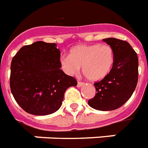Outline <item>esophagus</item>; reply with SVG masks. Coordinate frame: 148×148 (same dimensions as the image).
<instances>
[{"label": "esophagus", "mask_w": 148, "mask_h": 148, "mask_svg": "<svg viewBox=\"0 0 148 148\" xmlns=\"http://www.w3.org/2000/svg\"><path fill=\"white\" fill-rule=\"evenodd\" d=\"M85 85V83L82 82H77V86L78 87V88H80V87H82V85Z\"/></svg>", "instance_id": "esophagus-1"}]
</instances>
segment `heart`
<instances>
[{
	"label": "heart",
	"mask_w": 148,
	"mask_h": 148,
	"mask_svg": "<svg viewBox=\"0 0 148 148\" xmlns=\"http://www.w3.org/2000/svg\"><path fill=\"white\" fill-rule=\"evenodd\" d=\"M60 63L68 75H74L80 66L90 82H99L110 74L114 63V52L108 45H78L71 48L69 56H62Z\"/></svg>",
	"instance_id": "heart-1"
}]
</instances>
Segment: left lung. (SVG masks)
<instances>
[{"mask_svg":"<svg viewBox=\"0 0 148 148\" xmlns=\"http://www.w3.org/2000/svg\"><path fill=\"white\" fill-rule=\"evenodd\" d=\"M103 40L114 52L113 68L107 77L94 83L96 96L88 101L91 108L98 110H113L130 99L138 82V57L125 40L106 38Z\"/></svg>","mask_w":148,"mask_h":148,"instance_id":"1","label":"left lung"}]
</instances>
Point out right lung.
Returning <instances> with one entry per match:
<instances>
[{
	"mask_svg": "<svg viewBox=\"0 0 148 148\" xmlns=\"http://www.w3.org/2000/svg\"><path fill=\"white\" fill-rule=\"evenodd\" d=\"M56 44L36 41L19 49L11 63L10 88L27 113L48 115L57 111L66 90L77 81L61 70Z\"/></svg>",
	"mask_w": 148,
	"mask_h": 148,
	"instance_id": "1",
	"label": "right lung"
}]
</instances>
